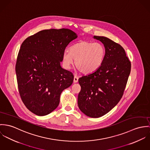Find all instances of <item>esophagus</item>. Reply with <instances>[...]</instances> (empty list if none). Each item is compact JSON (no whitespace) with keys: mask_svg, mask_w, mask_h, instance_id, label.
Segmentation results:
<instances>
[{"mask_svg":"<svg viewBox=\"0 0 150 150\" xmlns=\"http://www.w3.org/2000/svg\"><path fill=\"white\" fill-rule=\"evenodd\" d=\"M78 82V77L76 75L74 76V83H77Z\"/></svg>","mask_w":150,"mask_h":150,"instance_id":"34e87169","label":"esophagus"}]
</instances>
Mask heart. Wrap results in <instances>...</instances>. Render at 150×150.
I'll return each mask as SVG.
<instances>
[{"instance_id":"b5f03b06","label":"heart","mask_w":150,"mask_h":150,"mask_svg":"<svg viewBox=\"0 0 150 150\" xmlns=\"http://www.w3.org/2000/svg\"><path fill=\"white\" fill-rule=\"evenodd\" d=\"M105 56L104 47L98 42L81 41L72 45L62 56L64 66L69 69L74 63L84 74L97 71L102 66Z\"/></svg>"}]
</instances>
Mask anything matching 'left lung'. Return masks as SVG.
Wrapping results in <instances>:
<instances>
[{"instance_id": "left-lung-1", "label": "left lung", "mask_w": 150, "mask_h": 150, "mask_svg": "<svg viewBox=\"0 0 150 150\" xmlns=\"http://www.w3.org/2000/svg\"><path fill=\"white\" fill-rule=\"evenodd\" d=\"M104 45L105 56L100 68L79 79V109L87 116L98 118L110 111L122 98L131 64L125 50L103 36L93 37Z\"/></svg>"}]
</instances>
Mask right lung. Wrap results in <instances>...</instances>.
Returning <instances> with one entry per match:
<instances>
[{"mask_svg": "<svg viewBox=\"0 0 150 150\" xmlns=\"http://www.w3.org/2000/svg\"><path fill=\"white\" fill-rule=\"evenodd\" d=\"M78 35L68 29L44 30L22 44L16 66L22 102L34 114L43 116L58 106L62 91L73 82L74 75L60 66L69 43Z\"/></svg>", "mask_w": 150, "mask_h": 150, "instance_id": "right-lung-1", "label": "right lung"}]
</instances>
